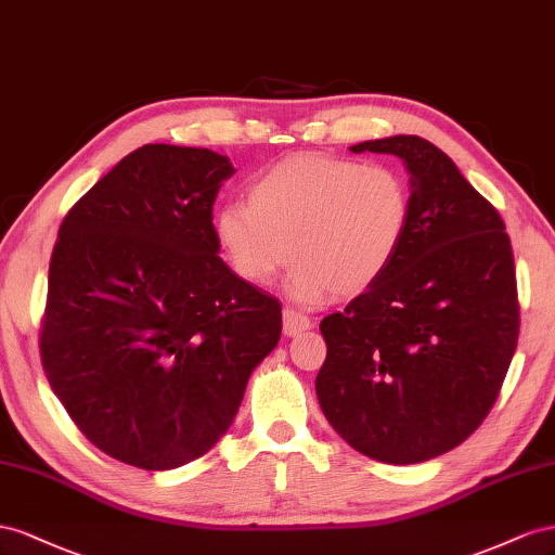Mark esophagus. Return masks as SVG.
I'll use <instances>...</instances> for the list:
<instances>
[{"label":"esophagus","mask_w":555,"mask_h":555,"mask_svg":"<svg viewBox=\"0 0 555 555\" xmlns=\"http://www.w3.org/2000/svg\"><path fill=\"white\" fill-rule=\"evenodd\" d=\"M311 327V319L307 313L297 311V309H283V332H286L288 337L297 335V332L309 330Z\"/></svg>","instance_id":"esophagus-1"}]
</instances>
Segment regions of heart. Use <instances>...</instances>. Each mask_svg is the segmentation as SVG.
Instances as JSON below:
<instances>
[{
	"label": "heart",
	"mask_w": 555,
	"mask_h": 555,
	"mask_svg": "<svg viewBox=\"0 0 555 555\" xmlns=\"http://www.w3.org/2000/svg\"><path fill=\"white\" fill-rule=\"evenodd\" d=\"M411 225V190L388 165L335 155H293L248 183V202L216 211V236L230 267L267 286L293 258L288 288L315 302L330 288L358 295L382 279Z\"/></svg>",
	"instance_id": "1"
}]
</instances>
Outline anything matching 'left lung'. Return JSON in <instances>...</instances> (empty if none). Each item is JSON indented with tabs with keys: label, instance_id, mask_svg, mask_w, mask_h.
Returning a JSON list of instances; mask_svg holds the SVG:
<instances>
[{
	"label": "left lung",
	"instance_id": "obj_1",
	"mask_svg": "<svg viewBox=\"0 0 555 555\" xmlns=\"http://www.w3.org/2000/svg\"><path fill=\"white\" fill-rule=\"evenodd\" d=\"M351 151L404 160L411 225L388 272L321 321L315 395L362 455L423 463L463 444L498 400L520 325L512 242L430 141L398 134Z\"/></svg>",
	"mask_w": 555,
	"mask_h": 555
}]
</instances>
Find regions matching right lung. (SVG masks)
Instances as JSON below:
<instances>
[{"instance_id":"right-lung-1","label":"right lung","mask_w":555,"mask_h":555,"mask_svg":"<svg viewBox=\"0 0 555 555\" xmlns=\"http://www.w3.org/2000/svg\"><path fill=\"white\" fill-rule=\"evenodd\" d=\"M232 173L214 151L146 144L60 225L41 365L78 430L125 465L207 453L279 344V299L218 256L214 202Z\"/></svg>"}]
</instances>
